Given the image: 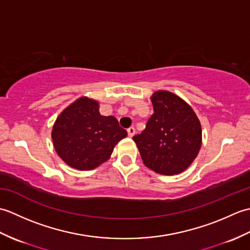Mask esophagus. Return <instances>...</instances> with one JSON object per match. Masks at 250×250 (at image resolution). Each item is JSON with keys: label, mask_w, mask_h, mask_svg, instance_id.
Masks as SVG:
<instances>
[{"label": "esophagus", "mask_w": 250, "mask_h": 250, "mask_svg": "<svg viewBox=\"0 0 250 250\" xmlns=\"http://www.w3.org/2000/svg\"><path fill=\"white\" fill-rule=\"evenodd\" d=\"M128 134L130 137H133L134 134H135V129L133 128V126H131V128L128 129Z\"/></svg>", "instance_id": "1"}]
</instances>
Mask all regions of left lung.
<instances>
[{"label": "left lung", "instance_id": "1", "mask_svg": "<svg viewBox=\"0 0 250 250\" xmlns=\"http://www.w3.org/2000/svg\"><path fill=\"white\" fill-rule=\"evenodd\" d=\"M153 114L133 137L145 166L162 175L184 172L198 156L202 128L192 107L177 94L158 90L150 97Z\"/></svg>", "mask_w": 250, "mask_h": 250}]
</instances>
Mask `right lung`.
Instances as JSON below:
<instances>
[{"mask_svg":"<svg viewBox=\"0 0 250 250\" xmlns=\"http://www.w3.org/2000/svg\"><path fill=\"white\" fill-rule=\"evenodd\" d=\"M97 100L82 97L62 110L52 126L54 147L67 166L81 171L98 167L128 135L114 116H102Z\"/></svg>","mask_w":250,"mask_h":250,"instance_id":"obj_1","label":"right lung"}]
</instances>
